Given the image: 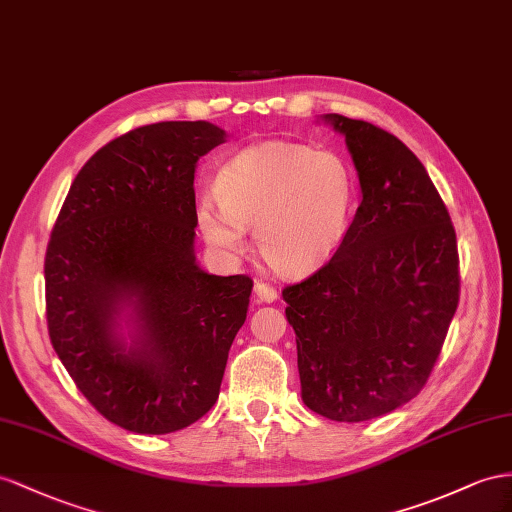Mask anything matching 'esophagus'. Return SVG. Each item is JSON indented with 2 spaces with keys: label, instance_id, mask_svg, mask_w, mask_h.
I'll return each instance as SVG.
<instances>
[{
  "label": "esophagus",
  "instance_id": "1",
  "mask_svg": "<svg viewBox=\"0 0 512 512\" xmlns=\"http://www.w3.org/2000/svg\"><path fill=\"white\" fill-rule=\"evenodd\" d=\"M255 296H257V300H261V303H274L279 294H277V290H274L272 285H268L264 281H257L255 283Z\"/></svg>",
  "mask_w": 512,
  "mask_h": 512
}]
</instances>
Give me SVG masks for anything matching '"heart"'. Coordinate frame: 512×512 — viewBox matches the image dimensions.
I'll use <instances>...</instances> for the list:
<instances>
[{
  "mask_svg": "<svg viewBox=\"0 0 512 512\" xmlns=\"http://www.w3.org/2000/svg\"><path fill=\"white\" fill-rule=\"evenodd\" d=\"M214 199L199 201L196 222L222 255H240L246 229L266 264L305 274L329 261L355 214L357 181L344 157L309 144L268 142L220 168Z\"/></svg>",
  "mask_w": 512,
  "mask_h": 512,
  "instance_id": "obj_1",
  "label": "heart"
}]
</instances>
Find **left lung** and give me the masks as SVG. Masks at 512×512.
<instances>
[{
  "label": "left lung",
  "instance_id": "left-lung-1",
  "mask_svg": "<svg viewBox=\"0 0 512 512\" xmlns=\"http://www.w3.org/2000/svg\"><path fill=\"white\" fill-rule=\"evenodd\" d=\"M355 162L361 205L344 242L287 285L300 396L335 422L396 411L424 389L458 307L456 233L415 153L372 123L324 114Z\"/></svg>",
  "mask_w": 512,
  "mask_h": 512
}]
</instances>
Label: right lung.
<instances>
[{"instance_id":"obj_1","label":"right lung","mask_w":512,"mask_h":512,"mask_svg":"<svg viewBox=\"0 0 512 512\" xmlns=\"http://www.w3.org/2000/svg\"><path fill=\"white\" fill-rule=\"evenodd\" d=\"M225 138L207 121L127 131L82 166L51 231V346L129 432L166 435L212 409L246 320L251 277H216L194 257L196 162Z\"/></svg>"}]
</instances>
